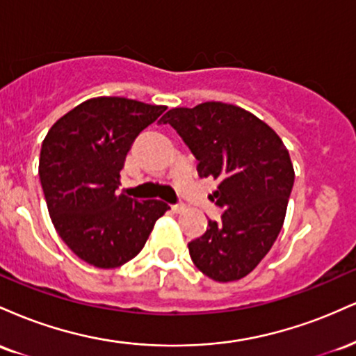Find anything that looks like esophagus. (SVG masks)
<instances>
[{"label": "esophagus", "mask_w": 356, "mask_h": 356, "mask_svg": "<svg viewBox=\"0 0 356 356\" xmlns=\"http://www.w3.org/2000/svg\"><path fill=\"white\" fill-rule=\"evenodd\" d=\"M170 207H172L174 212H182L184 209H186V204L177 202V204H172V206H170Z\"/></svg>", "instance_id": "esophagus-1"}]
</instances>
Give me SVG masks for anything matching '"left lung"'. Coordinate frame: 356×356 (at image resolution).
Segmentation results:
<instances>
[{"label": "left lung", "instance_id": "1", "mask_svg": "<svg viewBox=\"0 0 356 356\" xmlns=\"http://www.w3.org/2000/svg\"><path fill=\"white\" fill-rule=\"evenodd\" d=\"M197 159L201 177L218 181L212 201L224 209L209 220L189 254L219 283L244 277L261 263L283 227L295 170L283 140L251 112L222 102L172 108L162 117Z\"/></svg>", "mask_w": 356, "mask_h": 356}]
</instances>
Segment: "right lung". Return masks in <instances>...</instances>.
<instances>
[{
	"instance_id": "1",
	"label": "right lung",
	"mask_w": 356,
	"mask_h": 356,
	"mask_svg": "<svg viewBox=\"0 0 356 356\" xmlns=\"http://www.w3.org/2000/svg\"><path fill=\"white\" fill-rule=\"evenodd\" d=\"M124 97H97L56 120L42 144L38 175L56 232L85 263L118 268L144 248L169 209L118 194L120 170L138 134L165 112Z\"/></svg>"
}]
</instances>
